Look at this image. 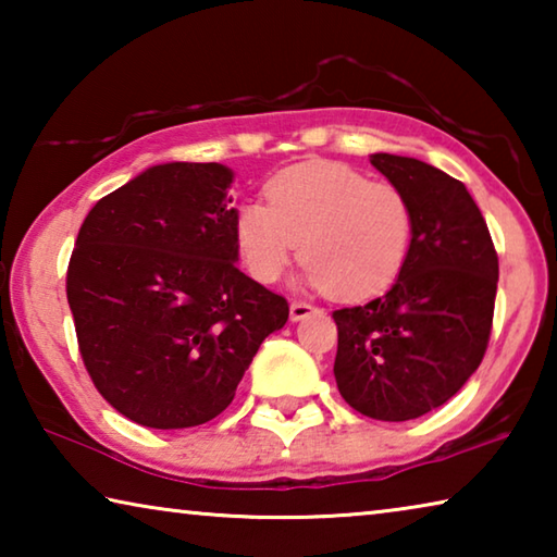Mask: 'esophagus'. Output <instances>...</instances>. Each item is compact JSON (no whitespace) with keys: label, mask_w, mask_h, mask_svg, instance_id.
I'll return each instance as SVG.
<instances>
[{"label":"esophagus","mask_w":557,"mask_h":557,"mask_svg":"<svg viewBox=\"0 0 557 557\" xmlns=\"http://www.w3.org/2000/svg\"><path fill=\"white\" fill-rule=\"evenodd\" d=\"M317 307L309 305V301H292L289 305V319L292 322H299V319H305L309 314H314Z\"/></svg>","instance_id":"esophagus-1"}]
</instances>
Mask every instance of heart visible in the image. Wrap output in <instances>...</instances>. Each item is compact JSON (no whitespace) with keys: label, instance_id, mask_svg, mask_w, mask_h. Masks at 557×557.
<instances>
[{"label":"heart","instance_id":"heart-1","mask_svg":"<svg viewBox=\"0 0 557 557\" xmlns=\"http://www.w3.org/2000/svg\"><path fill=\"white\" fill-rule=\"evenodd\" d=\"M265 201H243L233 219L235 250L258 282H275L299 250L309 285L358 301L388 289L405 268L412 209L398 186L307 162L272 176Z\"/></svg>","mask_w":557,"mask_h":557}]
</instances>
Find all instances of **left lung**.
Masks as SVG:
<instances>
[{
	"label": "left lung",
	"instance_id": "1",
	"mask_svg": "<svg viewBox=\"0 0 557 557\" xmlns=\"http://www.w3.org/2000/svg\"><path fill=\"white\" fill-rule=\"evenodd\" d=\"M408 196L412 243L383 297L336 309L334 375L366 418L403 422L445 405L486 354L498 258L467 186L412 157L371 154Z\"/></svg>",
	"mask_w": 557,
	"mask_h": 557
}]
</instances>
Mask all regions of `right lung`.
<instances>
[{
  "label": "right lung",
  "mask_w": 557,
  "mask_h": 557,
  "mask_svg": "<svg viewBox=\"0 0 557 557\" xmlns=\"http://www.w3.org/2000/svg\"><path fill=\"white\" fill-rule=\"evenodd\" d=\"M233 172L149 166L92 206L65 295L98 393L154 430L203 425L228 408L287 299L235 268Z\"/></svg>",
  "instance_id": "add662e5"
}]
</instances>
